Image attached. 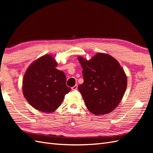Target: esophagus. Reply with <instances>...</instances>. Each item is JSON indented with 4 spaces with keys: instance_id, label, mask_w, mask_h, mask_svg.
<instances>
[{
    "instance_id": "obj_1",
    "label": "esophagus",
    "mask_w": 153,
    "mask_h": 153,
    "mask_svg": "<svg viewBox=\"0 0 153 153\" xmlns=\"http://www.w3.org/2000/svg\"><path fill=\"white\" fill-rule=\"evenodd\" d=\"M77 88H78V85L76 84V85H75V86L72 87H71V89H72L73 91H74V90H76V89H77Z\"/></svg>"
}]
</instances>
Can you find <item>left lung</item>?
I'll return each instance as SVG.
<instances>
[{"label": "left lung", "mask_w": 153, "mask_h": 153, "mask_svg": "<svg viewBox=\"0 0 153 153\" xmlns=\"http://www.w3.org/2000/svg\"><path fill=\"white\" fill-rule=\"evenodd\" d=\"M83 69L84 83L78 89L87 109L96 115L113 111L123 98L127 77L119 62L111 55L98 53L91 60L78 57Z\"/></svg>", "instance_id": "8db88e82"}]
</instances>
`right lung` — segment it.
<instances>
[{
    "label": "right lung",
    "mask_w": 153,
    "mask_h": 153,
    "mask_svg": "<svg viewBox=\"0 0 153 153\" xmlns=\"http://www.w3.org/2000/svg\"><path fill=\"white\" fill-rule=\"evenodd\" d=\"M57 66L52 55H45L30 64L23 78L24 97L32 107L41 112H54L71 91L66 85L65 74Z\"/></svg>",
    "instance_id": "right-lung-1"
}]
</instances>
